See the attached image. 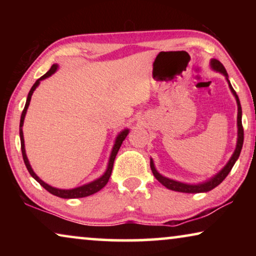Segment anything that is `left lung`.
I'll list each match as a JSON object with an SVG mask.
<instances>
[{"label":"left lung","instance_id":"8db88e82","mask_svg":"<svg viewBox=\"0 0 256 256\" xmlns=\"http://www.w3.org/2000/svg\"><path fill=\"white\" fill-rule=\"evenodd\" d=\"M211 68L214 70V71H218L220 73H222L224 76H226V80L228 82V86L230 90H232L233 96H236V104H238V141H236V150H234L232 157L230 160L227 162V164L224 166V169L222 171H219L216 176H213L211 180H208V182L202 184H185V183H180V182L170 180V178H166L160 174L158 171L155 169V166H154L152 160H150V168H152V171L154 174V176L157 180L160 182V184L164 185L166 188L169 190H174V191H178V192H185V194H200V192H208L211 191L212 188H214L216 186L222 183V182L225 180L227 177V174H230V171L232 170V168L234 164H236V160L239 158L241 149H242V144H244V128H242V122H241V115H242V110H241V104H240V100L239 96L236 90H233L232 85H230V80H228V74H227L226 68H224V65L216 59H211Z\"/></svg>","mask_w":256,"mask_h":256}]
</instances>
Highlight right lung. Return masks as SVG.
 <instances>
[{
	"label": "right lung",
	"instance_id": "right-lung-1",
	"mask_svg": "<svg viewBox=\"0 0 256 256\" xmlns=\"http://www.w3.org/2000/svg\"><path fill=\"white\" fill-rule=\"evenodd\" d=\"M58 68V65L54 64L51 66V68L48 70V71L45 73L43 76H40V79L37 80L36 82L34 84V86L31 87L29 94H28V99H26V106H24V110L22 112V115H20V149H22V155H23V160H24V163H26V166L28 171H29L31 176H32L34 180H36L38 183H40L42 186H43L45 190L50 192V194L57 196V197H60V198H65V199H71V198H82V197H87V196H90V194H94L96 192L100 191L101 188H102L104 185L108 183V180H110V177L112 174V170H113V166H114V160H115V157H116V154L118 152V149H120V146L122 144V142L124 141V138H127L129 130L128 129H124V130H122L120 134L118 135L116 140H115V143H114V146L113 149H112V154H110V162H108V166H107V170L106 172H104L102 176L100 178H98V180L90 182L88 184H85L82 185V186H79V188H70V190H62V188H54L51 186V185H48L46 183H44L43 180H40V177L37 176L36 174L34 172L32 168H31L29 160H28V157H26V148H24V138H23V130H22V127H23V122H24V118H26V110L28 107H29V104H30V100H31V96H32L34 90H36V87L40 85V80H44L46 79L48 76H50L51 74H54V73L57 71Z\"/></svg>",
	"mask_w": 256,
	"mask_h": 256
}]
</instances>
